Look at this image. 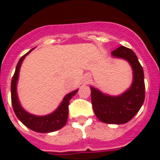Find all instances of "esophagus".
Listing matches in <instances>:
<instances>
[{
    "label": "esophagus",
    "instance_id": "34e87169",
    "mask_svg": "<svg viewBox=\"0 0 160 160\" xmlns=\"http://www.w3.org/2000/svg\"><path fill=\"white\" fill-rule=\"evenodd\" d=\"M90 75H85V77H84V82H85V84H87V83H89V81H90Z\"/></svg>",
    "mask_w": 160,
    "mask_h": 160
}]
</instances>
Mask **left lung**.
<instances>
[{"label": "left lung", "mask_w": 160, "mask_h": 160, "mask_svg": "<svg viewBox=\"0 0 160 160\" xmlns=\"http://www.w3.org/2000/svg\"><path fill=\"white\" fill-rule=\"evenodd\" d=\"M111 55L129 63L133 70L131 86L117 96L105 95L90 86L91 103L95 115L100 121L106 124H122L131 120L144 104L145 97L144 70L131 49L121 46L112 51Z\"/></svg>", "instance_id": "1"}]
</instances>
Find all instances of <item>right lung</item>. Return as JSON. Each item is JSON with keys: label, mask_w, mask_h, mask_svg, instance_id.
<instances>
[{"label": "right lung", "mask_w": 160, "mask_h": 160, "mask_svg": "<svg viewBox=\"0 0 160 160\" xmlns=\"http://www.w3.org/2000/svg\"><path fill=\"white\" fill-rule=\"evenodd\" d=\"M32 50H31L20 59L18 64L16 65L15 74L11 80V103H12L14 112H15L16 117L20 119V121L24 125H26L27 128L31 129V130L39 132V133H50V132L56 131L65 126L66 124L68 119V114H69L68 106L70 105V100L77 93L78 90H74L65 95L63 99L62 102L60 103V105H59L57 109L47 115H44V116L34 115V114H31L26 111L22 108L21 103L19 101L17 91H16V85H17V81H18L19 72H20L21 64L26 55H28Z\"/></svg>", "instance_id": "obj_1"}]
</instances>
